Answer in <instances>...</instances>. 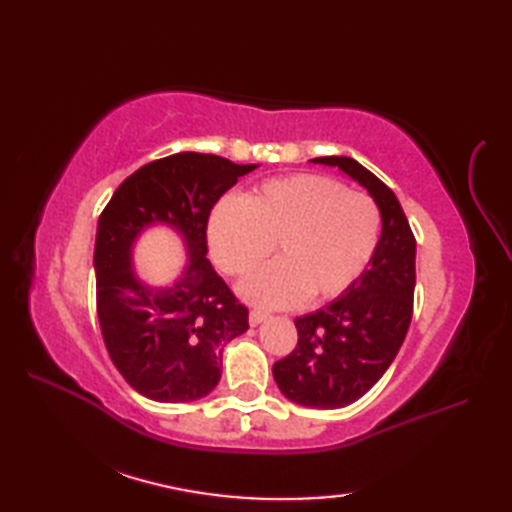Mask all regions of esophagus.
I'll return each mask as SVG.
<instances>
[{"label": "esophagus", "mask_w": 512, "mask_h": 512, "mask_svg": "<svg viewBox=\"0 0 512 512\" xmlns=\"http://www.w3.org/2000/svg\"><path fill=\"white\" fill-rule=\"evenodd\" d=\"M268 319V314L266 312H262V310H250V314H248V323L253 325H259V323H264Z\"/></svg>", "instance_id": "34e87169"}]
</instances>
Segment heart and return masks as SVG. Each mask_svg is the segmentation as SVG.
Returning <instances> with one entry per match:
<instances>
[{"mask_svg":"<svg viewBox=\"0 0 512 512\" xmlns=\"http://www.w3.org/2000/svg\"><path fill=\"white\" fill-rule=\"evenodd\" d=\"M209 248L226 275L242 277L277 250L275 262L239 284L262 308H288L303 297L330 301L365 273L380 237V211L343 182L297 173L264 182L246 202L226 198L209 217Z\"/></svg>","mask_w":512,"mask_h":512,"instance_id":"obj_1","label":"heart"}]
</instances>
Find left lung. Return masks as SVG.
<instances>
[{
  "label": "left lung",
  "instance_id": "8db88e82",
  "mask_svg": "<svg viewBox=\"0 0 512 512\" xmlns=\"http://www.w3.org/2000/svg\"><path fill=\"white\" fill-rule=\"evenodd\" d=\"M339 167L372 195L383 231L369 268L328 306L295 321L299 341L273 365L288 400L314 409L352 405L372 389L405 341L416 288V237L387 184L347 156L314 158Z\"/></svg>",
  "mask_w": 512,
  "mask_h": 512
}]
</instances>
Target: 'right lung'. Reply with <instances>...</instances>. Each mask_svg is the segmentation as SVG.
I'll return each mask as SVG.
<instances>
[{
	"instance_id": "add662e5",
	"label": "right lung",
	"mask_w": 512,
	"mask_h": 512,
	"mask_svg": "<svg viewBox=\"0 0 512 512\" xmlns=\"http://www.w3.org/2000/svg\"><path fill=\"white\" fill-rule=\"evenodd\" d=\"M257 165L180 151L123 180L99 217L94 246L96 312L118 372L156 402H191L220 383L222 352L248 330V308L206 259V224L215 202ZM171 225L190 266L171 287L143 285L131 250L145 227Z\"/></svg>"
}]
</instances>
